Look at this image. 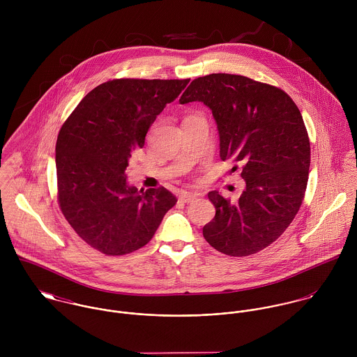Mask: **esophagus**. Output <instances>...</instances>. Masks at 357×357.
I'll list each match as a JSON object with an SVG mask.
<instances>
[{"instance_id":"1","label":"esophagus","mask_w":357,"mask_h":357,"mask_svg":"<svg viewBox=\"0 0 357 357\" xmlns=\"http://www.w3.org/2000/svg\"><path fill=\"white\" fill-rule=\"evenodd\" d=\"M197 198H198V194L187 192V191L181 192V194H180V197H178L180 202H183V204H190V202H192V201H194V199H197Z\"/></svg>"}]
</instances>
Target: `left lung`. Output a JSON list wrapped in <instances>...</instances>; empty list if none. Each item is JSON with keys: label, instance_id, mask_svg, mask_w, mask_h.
Listing matches in <instances>:
<instances>
[{"label": "left lung", "instance_id": "8db88e82", "mask_svg": "<svg viewBox=\"0 0 357 357\" xmlns=\"http://www.w3.org/2000/svg\"><path fill=\"white\" fill-rule=\"evenodd\" d=\"M191 102L211 109L220 156L241 162L246 183L236 204L207 194L215 215L204 239L224 255H255L286 231L303 204L310 165L303 115L282 89L234 74L194 79L180 99Z\"/></svg>", "mask_w": 357, "mask_h": 357}]
</instances>
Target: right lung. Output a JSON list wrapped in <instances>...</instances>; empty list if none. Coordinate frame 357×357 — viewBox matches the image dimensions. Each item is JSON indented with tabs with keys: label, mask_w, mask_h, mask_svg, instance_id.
Here are the masks:
<instances>
[{
	"label": "right lung",
	"mask_w": 357,
	"mask_h": 357,
	"mask_svg": "<svg viewBox=\"0 0 357 357\" xmlns=\"http://www.w3.org/2000/svg\"><path fill=\"white\" fill-rule=\"evenodd\" d=\"M190 79H114L89 92L56 143L59 204L68 224L107 255L146 246L176 204L166 188L137 191L125 170L166 104Z\"/></svg>",
	"instance_id": "right-lung-1"
}]
</instances>
